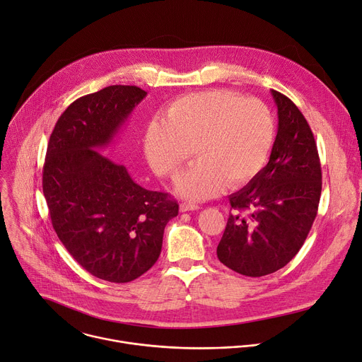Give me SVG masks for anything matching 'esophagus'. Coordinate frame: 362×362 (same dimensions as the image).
<instances>
[{
	"mask_svg": "<svg viewBox=\"0 0 362 362\" xmlns=\"http://www.w3.org/2000/svg\"><path fill=\"white\" fill-rule=\"evenodd\" d=\"M199 207L194 203H181L180 204V211L181 213H185V211H194V210H198Z\"/></svg>",
	"mask_w": 362,
	"mask_h": 362,
	"instance_id": "obj_1",
	"label": "esophagus"
}]
</instances>
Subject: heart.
Masks as SVG:
<instances>
[{
    "label": "heart",
    "instance_id": "1",
    "mask_svg": "<svg viewBox=\"0 0 362 362\" xmlns=\"http://www.w3.org/2000/svg\"><path fill=\"white\" fill-rule=\"evenodd\" d=\"M273 139V116L262 100L214 89L174 100L149 124L144 151L153 173L171 180L194 151L198 163L177 182V192L204 202L226 185L249 182L266 164Z\"/></svg>",
    "mask_w": 362,
    "mask_h": 362
}]
</instances>
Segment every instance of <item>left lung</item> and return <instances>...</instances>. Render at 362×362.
Listing matches in <instances>:
<instances>
[{"label": "left lung", "instance_id": "8db88e82", "mask_svg": "<svg viewBox=\"0 0 362 362\" xmlns=\"http://www.w3.org/2000/svg\"><path fill=\"white\" fill-rule=\"evenodd\" d=\"M279 127L267 165L228 197L231 210L217 246L228 269L260 277L286 266L300 250L317 214L322 173L305 116L272 90ZM247 211L242 218L240 212Z\"/></svg>", "mask_w": 362, "mask_h": 362}]
</instances>
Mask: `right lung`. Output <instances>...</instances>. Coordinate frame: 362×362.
Here are the masks:
<instances>
[{
	"label": "right lung",
	"instance_id": "add662e5",
	"mask_svg": "<svg viewBox=\"0 0 362 362\" xmlns=\"http://www.w3.org/2000/svg\"><path fill=\"white\" fill-rule=\"evenodd\" d=\"M146 96L115 85L78 98L59 117L43 167V192L60 242L90 274L127 284L160 255L164 228L178 216L167 192L136 184L127 168L99 152Z\"/></svg>",
	"mask_w": 362,
	"mask_h": 362
}]
</instances>
